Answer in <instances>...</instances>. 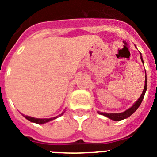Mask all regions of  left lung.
Segmentation results:
<instances>
[{"mask_svg":"<svg viewBox=\"0 0 157 157\" xmlns=\"http://www.w3.org/2000/svg\"><path fill=\"white\" fill-rule=\"evenodd\" d=\"M141 61H142V63H144L143 59H142L141 56ZM146 90H147V79H146V74H145V88H144V90H143V92H142V94H141V97L139 98V99L136 101V103L134 104V105H133L131 108H130L129 109H127V110L125 111L124 112H122V113H109H109H106V112H104V113H102V112L101 113V112H100V114L103 115V116H106V117L109 118V119H111V120H115V121H120V120L127 119V118H128L129 116H131V115H132L133 113H134V112L138 109V107L140 106L141 103L142 102V100H143V98H144V96H145Z\"/></svg>","mask_w":157,"mask_h":157,"instance_id":"1","label":"left lung"}]
</instances>
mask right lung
<instances>
[{
	"label": "right lung",
	"mask_w": 157,
	"mask_h": 157,
	"mask_svg": "<svg viewBox=\"0 0 157 157\" xmlns=\"http://www.w3.org/2000/svg\"><path fill=\"white\" fill-rule=\"evenodd\" d=\"M27 120H28L29 121L33 122V123H37V124H43V123H45L48 121H51L52 120H55L56 117H53V118H50V119H36V118L34 117H30V116H23Z\"/></svg>",
	"instance_id": "right-lung-1"
}]
</instances>
